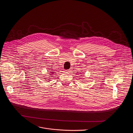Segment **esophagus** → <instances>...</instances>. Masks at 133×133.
I'll return each instance as SVG.
<instances>
[{
    "label": "esophagus",
    "instance_id": "34e87169",
    "mask_svg": "<svg viewBox=\"0 0 133 133\" xmlns=\"http://www.w3.org/2000/svg\"><path fill=\"white\" fill-rule=\"evenodd\" d=\"M71 68H70V69H68V70H66V71L67 72H70V71H71Z\"/></svg>",
    "mask_w": 133,
    "mask_h": 133
}]
</instances>
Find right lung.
<instances>
[{"instance_id":"obj_1","label":"right lung","mask_w":133,"mask_h":133,"mask_svg":"<svg viewBox=\"0 0 133 133\" xmlns=\"http://www.w3.org/2000/svg\"><path fill=\"white\" fill-rule=\"evenodd\" d=\"M55 74L54 73V71H50V76H50V77H46V78H45V79H47V80H48L49 79H50V78H50V77H51L52 76H51V75H51V74Z\"/></svg>"}]
</instances>
